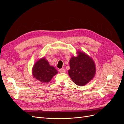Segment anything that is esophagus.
Returning <instances> with one entry per match:
<instances>
[{
    "instance_id": "1",
    "label": "esophagus",
    "mask_w": 124,
    "mask_h": 124,
    "mask_svg": "<svg viewBox=\"0 0 124 124\" xmlns=\"http://www.w3.org/2000/svg\"><path fill=\"white\" fill-rule=\"evenodd\" d=\"M59 72L60 73H63V72H65V69H63V68L60 69L59 70Z\"/></svg>"
}]
</instances>
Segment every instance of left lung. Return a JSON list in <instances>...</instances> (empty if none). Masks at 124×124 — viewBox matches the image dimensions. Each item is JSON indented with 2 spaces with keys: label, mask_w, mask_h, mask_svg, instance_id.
Instances as JSON below:
<instances>
[{
  "label": "left lung",
  "mask_w": 124,
  "mask_h": 124,
  "mask_svg": "<svg viewBox=\"0 0 124 124\" xmlns=\"http://www.w3.org/2000/svg\"><path fill=\"white\" fill-rule=\"evenodd\" d=\"M77 53L70 59L68 74L74 83L83 86L95 77L96 67L93 58L85 52L77 51Z\"/></svg>",
  "instance_id": "left-lung-1"
}]
</instances>
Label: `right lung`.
<instances>
[{"mask_svg": "<svg viewBox=\"0 0 124 124\" xmlns=\"http://www.w3.org/2000/svg\"><path fill=\"white\" fill-rule=\"evenodd\" d=\"M57 73V70L49 64V62L44 57L39 59L35 63L32 68L33 77L43 83H48Z\"/></svg>", "mask_w": 124, "mask_h": 124, "instance_id": "right-lung-1", "label": "right lung"}]
</instances>
